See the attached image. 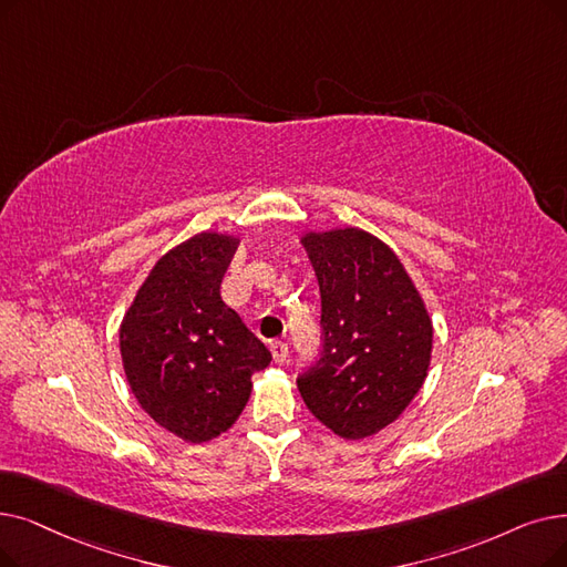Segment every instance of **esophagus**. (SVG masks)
<instances>
[{
  "mask_svg": "<svg viewBox=\"0 0 567 567\" xmlns=\"http://www.w3.org/2000/svg\"><path fill=\"white\" fill-rule=\"evenodd\" d=\"M270 354H274L276 363H285L289 357V348L282 340H276V342H270Z\"/></svg>",
  "mask_w": 567,
  "mask_h": 567,
  "instance_id": "obj_1",
  "label": "esophagus"
}]
</instances>
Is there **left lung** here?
Here are the masks:
<instances>
[{
	"label": "left lung",
	"instance_id": "left-lung-1",
	"mask_svg": "<svg viewBox=\"0 0 567 567\" xmlns=\"http://www.w3.org/2000/svg\"><path fill=\"white\" fill-rule=\"evenodd\" d=\"M322 293V357L299 378L308 410L344 440L393 424L422 389L433 322L399 255L359 227L301 236Z\"/></svg>",
	"mask_w": 567,
	"mask_h": 567
}]
</instances>
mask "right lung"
<instances>
[{
  "label": "right lung",
  "mask_w": 567,
  "mask_h": 567,
  "mask_svg": "<svg viewBox=\"0 0 567 567\" xmlns=\"http://www.w3.org/2000/svg\"><path fill=\"white\" fill-rule=\"evenodd\" d=\"M240 238L202 231L157 259L120 324L130 389L153 422L185 442L234 426L270 363L264 342L225 306L219 285Z\"/></svg>",
  "instance_id": "add662e5"
}]
</instances>
